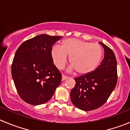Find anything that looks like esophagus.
Segmentation results:
<instances>
[{
  "label": "esophagus",
  "mask_w": 130,
  "mask_h": 130,
  "mask_svg": "<svg viewBox=\"0 0 130 130\" xmlns=\"http://www.w3.org/2000/svg\"><path fill=\"white\" fill-rule=\"evenodd\" d=\"M67 79H68L67 76H66V75H62V80H66Z\"/></svg>",
  "instance_id": "obj_1"
}]
</instances>
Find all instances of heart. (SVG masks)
<instances>
[{
  "label": "heart",
  "instance_id": "b5f03b06",
  "mask_svg": "<svg viewBox=\"0 0 130 130\" xmlns=\"http://www.w3.org/2000/svg\"><path fill=\"white\" fill-rule=\"evenodd\" d=\"M51 54L54 63L58 69L65 67L69 56L72 63L69 67V71L75 70L79 75H86L98 67L102 58L103 50L96 43L69 38L63 42L62 46H53Z\"/></svg>",
  "mask_w": 130,
  "mask_h": 130
}]
</instances>
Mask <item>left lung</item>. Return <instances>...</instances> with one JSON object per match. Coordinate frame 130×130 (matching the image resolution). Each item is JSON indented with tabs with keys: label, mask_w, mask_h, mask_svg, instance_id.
<instances>
[{
	"label": "left lung",
	"mask_w": 130,
	"mask_h": 130,
	"mask_svg": "<svg viewBox=\"0 0 130 130\" xmlns=\"http://www.w3.org/2000/svg\"><path fill=\"white\" fill-rule=\"evenodd\" d=\"M104 58L96 70L74 79L75 85L70 92L72 104L84 111L94 110L104 105L117 84V61L111 49L102 42Z\"/></svg>",
	"instance_id": "1"
}]
</instances>
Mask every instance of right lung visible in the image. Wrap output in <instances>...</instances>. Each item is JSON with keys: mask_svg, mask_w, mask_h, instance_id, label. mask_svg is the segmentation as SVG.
Segmentation results:
<instances>
[{"mask_svg": "<svg viewBox=\"0 0 130 130\" xmlns=\"http://www.w3.org/2000/svg\"><path fill=\"white\" fill-rule=\"evenodd\" d=\"M61 36L41 34L25 41L15 53L12 79L22 100L33 105L50 100L61 83V75L53 64L51 51Z\"/></svg>", "mask_w": 130, "mask_h": 130, "instance_id": "add662e5", "label": "right lung"}]
</instances>
